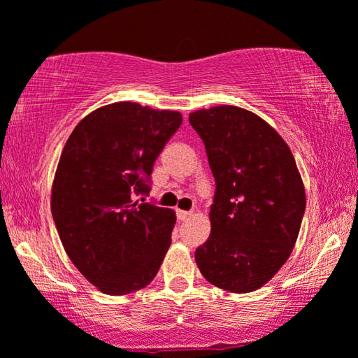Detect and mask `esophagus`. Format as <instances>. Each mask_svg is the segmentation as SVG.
Returning <instances> with one entry per match:
<instances>
[{"mask_svg": "<svg viewBox=\"0 0 358 358\" xmlns=\"http://www.w3.org/2000/svg\"><path fill=\"white\" fill-rule=\"evenodd\" d=\"M193 213L189 211H182V209H176V217L180 219V221H187L188 217H192Z\"/></svg>", "mask_w": 358, "mask_h": 358, "instance_id": "1", "label": "esophagus"}]
</instances>
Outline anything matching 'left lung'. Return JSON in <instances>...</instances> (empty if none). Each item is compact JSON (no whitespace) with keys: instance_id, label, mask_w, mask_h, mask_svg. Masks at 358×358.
Instances as JSON below:
<instances>
[{"instance_id":"1","label":"left lung","mask_w":358,"mask_h":358,"mask_svg":"<svg viewBox=\"0 0 358 358\" xmlns=\"http://www.w3.org/2000/svg\"><path fill=\"white\" fill-rule=\"evenodd\" d=\"M189 124L216 182L211 234L194 260L214 287L255 292L282 268L298 239L306 194L296 162L278 132L247 109H199Z\"/></svg>"}]
</instances>
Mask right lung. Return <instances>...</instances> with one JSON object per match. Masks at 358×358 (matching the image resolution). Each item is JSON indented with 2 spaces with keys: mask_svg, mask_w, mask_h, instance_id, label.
<instances>
[{
  "mask_svg": "<svg viewBox=\"0 0 358 358\" xmlns=\"http://www.w3.org/2000/svg\"><path fill=\"white\" fill-rule=\"evenodd\" d=\"M182 121L176 111L113 103L82 119L62 150L52 217L66 255L99 292H137L164 262L175 213L134 196L149 194L157 157Z\"/></svg>",
  "mask_w": 358,
  "mask_h": 358,
  "instance_id": "obj_1",
  "label": "right lung"
}]
</instances>
